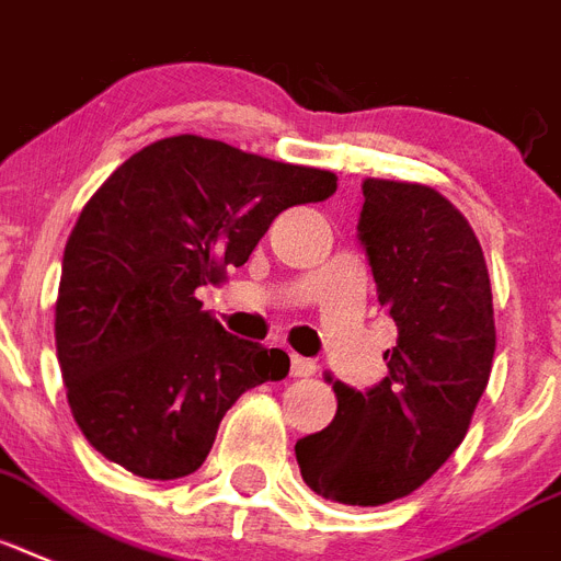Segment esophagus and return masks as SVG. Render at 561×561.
Listing matches in <instances>:
<instances>
[{
    "label": "esophagus",
    "mask_w": 561,
    "mask_h": 561,
    "mask_svg": "<svg viewBox=\"0 0 561 561\" xmlns=\"http://www.w3.org/2000/svg\"><path fill=\"white\" fill-rule=\"evenodd\" d=\"M289 373L295 375V378H307V375H312V373H314V360L300 358V355H291V360H289Z\"/></svg>",
    "instance_id": "obj_1"
}]
</instances>
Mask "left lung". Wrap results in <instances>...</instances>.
Masks as SVG:
<instances>
[{"mask_svg":"<svg viewBox=\"0 0 561 561\" xmlns=\"http://www.w3.org/2000/svg\"><path fill=\"white\" fill-rule=\"evenodd\" d=\"M358 240L378 304L398 327L387 378L358 392L335 381L330 427L295 444L323 499L375 507L410 496L465 442L488 387L496 327L488 263L465 215L419 183L364 180Z\"/></svg>","mask_w":561,"mask_h":561,"instance_id":"left-lung-1","label":"left lung"}]
</instances>
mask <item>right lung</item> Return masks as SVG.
<instances>
[{
  "mask_svg": "<svg viewBox=\"0 0 561 561\" xmlns=\"http://www.w3.org/2000/svg\"><path fill=\"white\" fill-rule=\"evenodd\" d=\"M332 171L194 134L131 154L82 208L62 254L57 358L82 436L142 479L206 461L226 410L289 373L220 327L197 289L249 261L284 208L335 194Z\"/></svg>",
  "mask_w": 561,
  "mask_h": 561,
  "instance_id": "add662e5",
  "label": "right lung"
}]
</instances>
